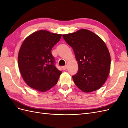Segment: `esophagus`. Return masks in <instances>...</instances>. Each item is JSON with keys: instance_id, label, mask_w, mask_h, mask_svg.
Masks as SVG:
<instances>
[{"instance_id": "esophagus-1", "label": "esophagus", "mask_w": 128, "mask_h": 128, "mask_svg": "<svg viewBox=\"0 0 128 128\" xmlns=\"http://www.w3.org/2000/svg\"><path fill=\"white\" fill-rule=\"evenodd\" d=\"M62 68L63 70H66L67 68V66H63Z\"/></svg>"}]
</instances>
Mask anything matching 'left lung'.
Wrapping results in <instances>:
<instances>
[{"mask_svg": "<svg viewBox=\"0 0 128 128\" xmlns=\"http://www.w3.org/2000/svg\"><path fill=\"white\" fill-rule=\"evenodd\" d=\"M74 50L78 70L72 76L84 92L97 90L106 81L110 69V56L104 42L96 34L82 29L62 34Z\"/></svg>", "mask_w": 128, "mask_h": 128, "instance_id": "obj_1", "label": "left lung"}]
</instances>
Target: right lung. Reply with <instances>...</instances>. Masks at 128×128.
Here are the masks:
<instances>
[{
	"mask_svg": "<svg viewBox=\"0 0 128 128\" xmlns=\"http://www.w3.org/2000/svg\"><path fill=\"white\" fill-rule=\"evenodd\" d=\"M61 36L40 30L30 34L22 42L18 66L23 79L30 88L45 92L57 83L62 72L55 66L51 50Z\"/></svg>",
	"mask_w": 128,
	"mask_h": 128,
	"instance_id": "obj_1",
	"label": "right lung"
}]
</instances>
